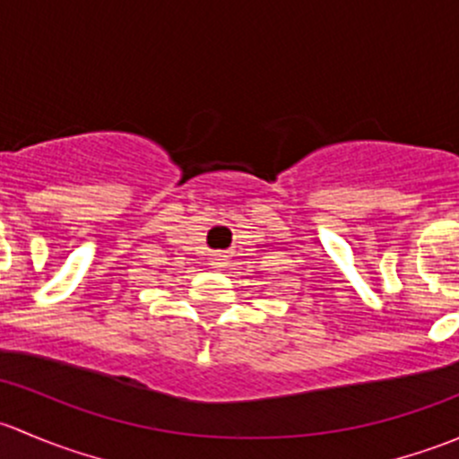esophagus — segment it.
Masks as SVG:
<instances>
[{
    "label": "esophagus",
    "mask_w": 459,
    "mask_h": 459,
    "mask_svg": "<svg viewBox=\"0 0 459 459\" xmlns=\"http://www.w3.org/2000/svg\"><path fill=\"white\" fill-rule=\"evenodd\" d=\"M211 266H212V268H221V266H224V255H220V253H215V255L211 257Z\"/></svg>",
    "instance_id": "obj_1"
}]
</instances>
